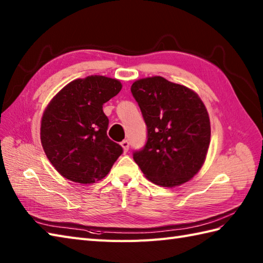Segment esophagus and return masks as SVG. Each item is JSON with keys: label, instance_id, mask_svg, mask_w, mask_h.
Segmentation results:
<instances>
[{"label": "esophagus", "instance_id": "obj_1", "mask_svg": "<svg viewBox=\"0 0 263 263\" xmlns=\"http://www.w3.org/2000/svg\"><path fill=\"white\" fill-rule=\"evenodd\" d=\"M121 146H122L123 150H124V153H126L127 150H128V147H130V143H128L127 140H123V141L121 142Z\"/></svg>", "mask_w": 263, "mask_h": 263}]
</instances>
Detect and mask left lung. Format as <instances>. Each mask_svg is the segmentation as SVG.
Returning a JSON list of instances; mask_svg holds the SVG:
<instances>
[{"label": "left lung", "instance_id": "8db88e82", "mask_svg": "<svg viewBox=\"0 0 263 263\" xmlns=\"http://www.w3.org/2000/svg\"><path fill=\"white\" fill-rule=\"evenodd\" d=\"M131 92L147 125V142L133 153V159L157 185L173 187L191 180L202 167L210 143L202 100L163 77L137 80Z\"/></svg>", "mask_w": 263, "mask_h": 263}]
</instances>
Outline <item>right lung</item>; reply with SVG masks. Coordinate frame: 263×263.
Listing matches in <instances>:
<instances>
[{
    "label": "right lung",
    "instance_id": "right-lung-1",
    "mask_svg": "<svg viewBox=\"0 0 263 263\" xmlns=\"http://www.w3.org/2000/svg\"><path fill=\"white\" fill-rule=\"evenodd\" d=\"M121 89L119 80L89 76L71 81L48 104L42 117V146L65 178L95 183L108 174L122 155V147L107 137L108 119L103 110Z\"/></svg>",
    "mask_w": 263,
    "mask_h": 263
}]
</instances>
